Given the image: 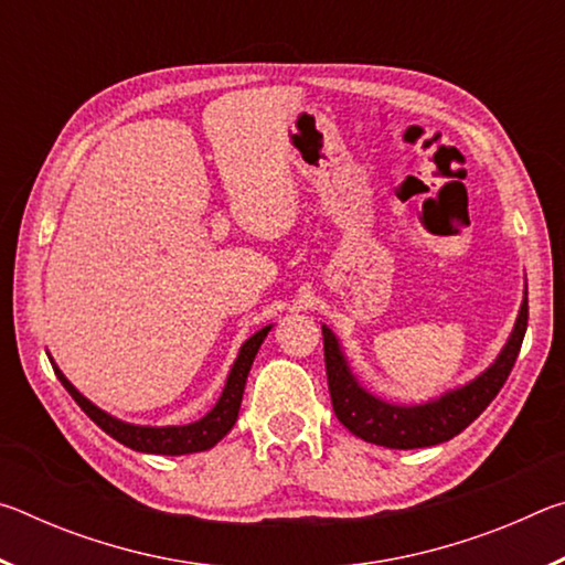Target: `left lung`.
Wrapping results in <instances>:
<instances>
[{
    "label": "left lung",
    "mask_w": 565,
    "mask_h": 565,
    "mask_svg": "<svg viewBox=\"0 0 565 565\" xmlns=\"http://www.w3.org/2000/svg\"><path fill=\"white\" fill-rule=\"evenodd\" d=\"M525 327H529V291H525L511 339L493 366L468 386L428 401L424 406H394L363 391L359 381L351 376L337 337L327 327H321L333 414L353 436L376 446L424 448L444 444L461 434L468 424H473L486 406L499 396L515 359H519Z\"/></svg>",
    "instance_id": "8db88e82"
}]
</instances>
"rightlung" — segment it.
Segmentation results:
<instances>
[{"instance_id":"add662e5","label":"right lung","mask_w":565,"mask_h":565,"mask_svg":"<svg viewBox=\"0 0 565 565\" xmlns=\"http://www.w3.org/2000/svg\"><path fill=\"white\" fill-rule=\"evenodd\" d=\"M271 327H264L262 331H256L252 339H248L238 356L234 361L232 374L226 379V386L222 391V398L216 401V406L209 411L204 418L194 420L189 426H167V428H151V426H131L124 424V420L114 418L109 414H104L102 408H97L92 401L84 398L79 391H76L70 381L64 379L60 369L54 366V374L60 376L62 386L70 391L72 398L79 404V408L87 414L94 424H97L104 434H109L111 438H117L119 444L134 448V451L141 454H161V456H181V454H196V451H206V448L216 446L222 438L232 431V426L236 424L238 416V406H242V396H244V386H246V376L252 371V363L256 359V351H259L262 341L266 339Z\"/></svg>"}]
</instances>
